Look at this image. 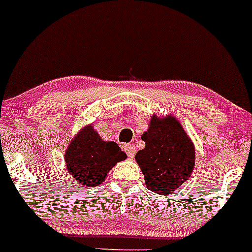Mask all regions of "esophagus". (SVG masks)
Segmentation results:
<instances>
[{
  "instance_id": "34e87169",
  "label": "esophagus",
  "mask_w": 252,
  "mask_h": 252,
  "mask_svg": "<svg viewBox=\"0 0 252 252\" xmlns=\"http://www.w3.org/2000/svg\"><path fill=\"white\" fill-rule=\"evenodd\" d=\"M125 151H126L127 156H128L129 158H133L134 155H135V148H134L133 144H126Z\"/></svg>"
}]
</instances>
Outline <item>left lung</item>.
I'll return each mask as SVG.
<instances>
[{"instance_id": "8db88e82", "label": "left lung", "mask_w": 252, "mask_h": 252, "mask_svg": "<svg viewBox=\"0 0 252 252\" xmlns=\"http://www.w3.org/2000/svg\"><path fill=\"white\" fill-rule=\"evenodd\" d=\"M145 148L135 155L149 190L174 193L190 177L195 166V146L174 115H152L141 135Z\"/></svg>"}]
</instances>
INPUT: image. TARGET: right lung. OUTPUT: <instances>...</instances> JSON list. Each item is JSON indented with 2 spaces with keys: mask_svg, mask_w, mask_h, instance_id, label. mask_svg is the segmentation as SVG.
Segmentation results:
<instances>
[{
  "mask_svg": "<svg viewBox=\"0 0 252 252\" xmlns=\"http://www.w3.org/2000/svg\"><path fill=\"white\" fill-rule=\"evenodd\" d=\"M127 155L114 141H106L93 125L77 132L64 155L69 174L82 187H95L106 180L109 170Z\"/></svg>",
  "mask_w": 252,
  "mask_h": 252,
  "instance_id": "add662e5",
  "label": "right lung"
}]
</instances>
